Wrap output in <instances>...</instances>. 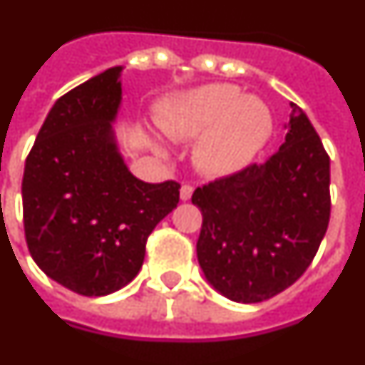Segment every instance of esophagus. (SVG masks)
<instances>
[{
  "instance_id": "34e87169",
  "label": "esophagus",
  "mask_w": 365,
  "mask_h": 365,
  "mask_svg": "<svg viewBox=\"0 0 365 365\" xmlns=\"http://www.w3.org/2000/svg\"><path fill=\"white\" fill-rule=\"evenodd\" d=\"M192 185H189V183H183L182 189H180V197H182V200H189V198L192 197Z\"/></svg>"
}]
</instances>
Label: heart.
<instances>
[{
  "label": "heart",
  "mask_w": 365,
  "mask_h": 365,
  "mask_svg": "<svg viewBox=\"0 0 365 365\" xmlns=\"http://www.w3.org/2000/svg\"><path fill=\"white\" fill-rule=\"evenodd\" d=\"M161 130L173 139H198L197 161L215 176L237 173L267 145L274 130L269 106L243 96L240 87L211 83L192 88L165 107Z\"/></svg>",
  "instance_id": "obj_1"
}]
</instances>
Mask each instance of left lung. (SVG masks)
I'll return each instance as SVG.
<instances>
[{
	"label": "left lung",
	"mask_w": 365,
	"mask_h": 365,
	"mask_svg": "<svg viewBox=\"0 0 365 365\" xmlns=\"http://www.w3.org/2000/svg\"><path fill=\"white\" fill-rule=\"evenodd\" d=\"M278 152L197 187V256L207 282L235 302H262L310 267L330 220V158L301 107L292 103Z\"/></svg>",
	"instance_id": "8db88e82"
}]
</instances>
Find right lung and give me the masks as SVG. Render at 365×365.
Listing matches in <instances>:
<instances>
[{"label": "right lung", "instance_id": "add662e5", "mask_svg": "<svg viewBox=\"0 0 365 365\" xmlns=\"http://www.w3.org/2000/svg\"><path fill=\"white\" fill-rule=\"evenodd\" d=\"M120 66L61 96L46 116L21 180L27 249L42 271L85 297L137 277L148 235L180 202V183H145L124 165L111 122Z\"/></svg>", "mask_w": 365, "mask_h": 365}]
</instances>
